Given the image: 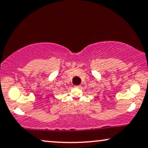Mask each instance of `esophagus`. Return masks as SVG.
<instances>
[{"mask_svg":"<svg viewBox=\"0 0 148 148\" xmlns=\"http://www.w3.org/2000/svg\"><path fill=\"white\" fill-rule=\"evenodd\" d=\"M80 86H75V88H80Z\"/></svg>","mask_w":148,"mask_h":148,"instance_id":"34e87169","label":"esophagus"}]
</instances>
